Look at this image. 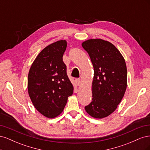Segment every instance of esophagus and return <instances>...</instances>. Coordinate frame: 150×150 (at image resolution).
I'll list each match as a JSON object with an SVG mask.
<instances>
[{
	"instance_id": "1",
	"label": "esophagus",
	"mask_w": 150,
	"mask_h": 150,
	"mask_svg": "<svg viewBox=\"0 0 150 150\" xmlns=\"http://www.w3.org/2000/svg\"><path fill=\"white\" fill-rule=\"evenodd\" d=\"M76 83L78 86H80L81 84V81L80 79H76Z\"/></svg>"
}]
</instances>
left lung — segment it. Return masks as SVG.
<instances>
[{
	"instance_id": "8db88e82",
	"label": "left lung",
	"mask_w": 150,
	"mask_h": 150,
	"mask_svg": "<svg viewBox=\"0 0 150 150\" xmlns=\"http://www.w3.org/2000/svg\"><path fill=\"white\" fill-rule=\"evenodd\" d=\"M94 67L93 99L85 110L95 118H103L115 111L127 86V69L123 57L111 42L100 39L82 44Z\"/></svg>"
}]
</instances>
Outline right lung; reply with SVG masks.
<instances>
[{"label": "right lung", "mask_w": 150, "mask_h": 150, "mask_svg": "<svg viewBox=\"0 0 150 150\" xmlns=\"http://www.w3.org/2000/svg\"><path fill=\"white\" fill-rule=\"evenodd\" d=\"M65 40L49 45L32 64L28 74V93L34 107L46 117L52 118L62 112L73 86L67 75L62 56Z\"/></svg>", "instance_id": "right-lung-1"}]
</instances>
